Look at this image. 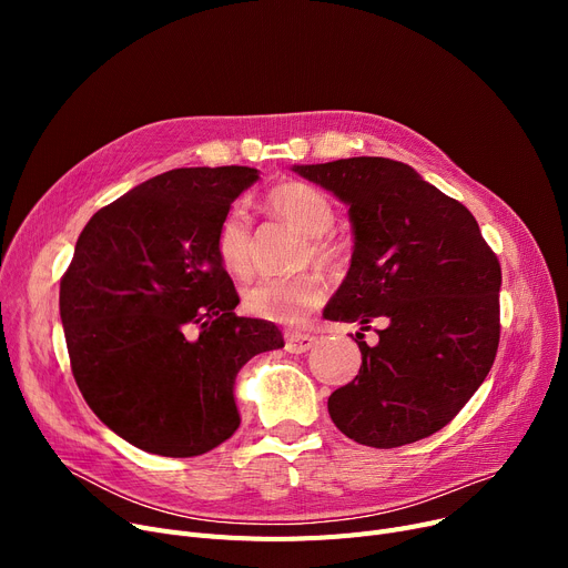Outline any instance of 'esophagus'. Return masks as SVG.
Returning a JSON list of instances; mask_svg holds the SVG:
<instances>
[{
	"mask_svg": "<svg viewBox=\"0 0 568 568\" xmlns=\"http://www.w3.org/2000/svg\"><path fill=\"white\" fill-rule=\"evenodd\" d=\"M315 343H317V338L311 336V334H302V332H290V334H285V349L292 352V354H304V352H308Z\"/></svg>",
	"mask_w": 568,
	"mask_h": 568,
	"instance_id": "esophagus-1",
	"label": "esophagus"
}]
</instances>
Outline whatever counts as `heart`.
<instances>
[{
    "label": "heart",
    "mask_w": 568,
    "mask_h": 568,
    "mask_svg": "<svg viewBox=\"0 0 568 568\" xmlns=\"http://www.w3.org/2000/svg\"><path fill=\"white\" fill-rule=\"evenodd\" d=\"M266 206L308 234V248H304L302 262L315 260L326 266L338 262L341 251L336 242L324 234L334 223V204L326 193L304 182H285L266 193ZM214 248L225 272L239 278L248 276L253 264V223L242 202L230 204L221 216ZM324 294L326 283L317 272L264 276L244 287L242 306L260 320L296 324L322 304Z\"/></svg>",
    "instance_id": "b5f03b06"
}]
</instances>
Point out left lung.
Listing matches in <instances>:
<instances>
[{"label": "left lung", "mask_w": 568, "mask_h": 568, "mask_svg": "<svg viewBox=\"0 0 568 568\" xmlns=\"http://www.w3.org/2000/svg\"><path fill=\"white\" fill-rule=\"evenodd\" d=\"M349 206V272L326 304L356 334L362 368L329 396L332 422L349 439L394 449L449 424L479 389L499 345L497 255L479 223L409 165L379 156L294 165Z\"/></svg>", "instance_id": "left-lung-1"}]
</instances>
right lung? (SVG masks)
Returning <instances> with one entry per match:
<instances>
[{
    "label": "right lung",
    "mask_w": 568,
    "mask_h": 568,
    "mask_svg": "<svg viewBox=\"0 0 568 568\" xmlns=\"http://www.w3.org/2000/svg\"><path fill=\"white\" fill-rule=\"evenodd\" d=\"M255 168H176L89 219L59 283L71 371L99 419L142 452L191 458L239 428L234 379L283 347L274 322L239 317L216 257L227 206Z\"/></svg>",
    "instance_id": "right-lung-1"
}]
</instances>
